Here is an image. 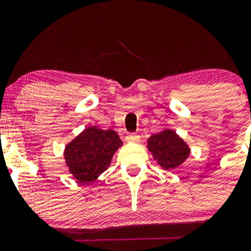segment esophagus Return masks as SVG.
Masks as SVG:
<instances>
[{"label":"esophagus","instance_id":"obj_1","mask_svg":"<svg viewBox=\"0 0 251 251\" xmlns=\"http://www.w3.org/2000/svg\"><path fill=\"white\" fill-rule=\"evenodd\" d=\"M125 139H126V142H128V143H137L140 140V137L137 133H128L127 135H126Z\"/></svg>","mask_w":251,"mask_h":251}]
</instances>
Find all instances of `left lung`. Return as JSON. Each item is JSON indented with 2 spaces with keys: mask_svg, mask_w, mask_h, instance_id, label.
<instances>
[{
  "mask_svg": "<svg viewBox=\"0 0 251 251\" xmlns=\"http://www.w3.org/2000/svg\"><path fill=\"white\" fill-rule=\"evenodd\" d=\"M148 148L164 169H175L188 158L190 150L174 131L165 129L148 140Z\"/></svg>",
  "mask_w": 251,
  "mask_h": 251,
  "instance_id": "obj_1",
  "label": "left lung"
}]
</instances>
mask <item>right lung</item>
I'll return each mask as SVG.
<instances>
[{"instance_id":"obj_1","label":"right lung","mask_w":251,"mask_h":251,"mask_svg":"<svg viewBox=\"0 0 251 251\" xmlns=\"http://www.w3.org/2000/svg\"><path fill=\"white\" fill-rule=\"evenodd\" d=\"M122 145L113 129L88 127L66 146V163L79 183H91L108 168L114 152Z\"/></svg>"}]
</instances>
